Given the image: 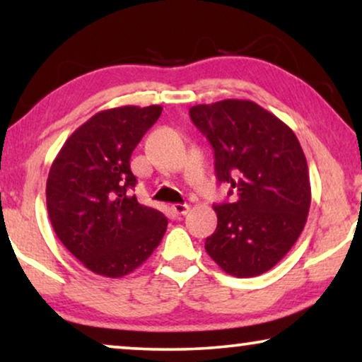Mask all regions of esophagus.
Listing matches in <instances>:
<instances>
[{"mask_svg":"<svg viewBox=\"0 0 362 362\" xmlns=\"http://www.w3.org/2000/svg\"><path fill=\"white\" fill-rule=\"evenodd\" d=\"M171 211L175 212L177 216H185L187 211H189V206L187 204H173L171 206Z\"/></svg>","mask_w":362,"mask_h":362,"instance_id":"obj_1","label":"esophagus"}]
</instances>
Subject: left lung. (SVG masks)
I'll use <instances>...</instances> for the list:
<instances>
[{"label": "left lung", "mask_w": 362, "mask_h": 362, "mask_svg": "<svg viewBox=\"0 0 362 362\" xmlns=\"http://www.w3.org/2000/svg\"><path fill=\"white\" fill-rule=\"evenodd\" d=\"M189 115L214 148L217 180L235 192L214 206L217 227L204 249L237 279L265 274L288 254L308 217L310 173L298 138L252 100L202 103Z\"/></svg>", "instance_id": "left-lung-1"}]
</instances>
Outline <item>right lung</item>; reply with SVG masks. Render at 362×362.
Returning <instances> with one entry per match:
<instances>
[{
    "mask_svg": "<svg viewBox=\"0 0 362 362\" xmlns=\"http://www.w3.org/2000/svg\"><path fill=\"white\" fill-rule=\"evenodd\" d=\"M163 112L125 105L95 113L54 158L46 185L47 212L64 247L93 274L120 279L160 245L168 219L132 194L130 158Z\"/></svg>",
    "mask_w": 362,
    "mask_h": 362,
    "instance_id": "add662e5",
    "label": "right lung"
}]
</instances>
